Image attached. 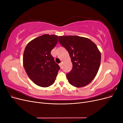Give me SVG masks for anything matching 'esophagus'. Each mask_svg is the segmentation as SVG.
<instances>
[{
    "instance_id": "obj_1",
    "label": "esophagus",
    "mask_w": 123,
    "mask_h": 123,
    "mask_svg": "<svg viewBox=\"0 0 123 123\" xmlns=\"http://www.w3.org/2000/svg\"><path fill=\"white\" fill-rule=\"evenodd\" d=\"M62 62H61V63H60V64H59V66H60V67H61V68H62Z\"/></svg>"
}]
</instances>
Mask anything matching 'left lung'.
Here are the masks:
<instances>
[{"label":"left lung","mask_w":123,"mask_h":123,"mask_svg":"<svg viewBox=\"0 0 123 123\" xmlns=\"http://www.w3.org/2000/svg\"><path fill=\"white\" fill-rule=\"evenodd\" d=\"M58 42L68 52L72 63V70L66 74L68 82L78 88L91 83L98 72L101 60L96 44L90 39L78 36H59Z\"/></svg>","instance_id":"1"}]
</instances>
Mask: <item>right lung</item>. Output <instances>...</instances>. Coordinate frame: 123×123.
Masks as SVG:
<instances>
[{"mask_svg": "<svg viewBox=\"0 0 123 123\" xmlns=\"http://www.w3.org/2000/svg\"><path fill=\"white\" fill-rule=\"evenodd\" d=\"M58 39V36L44 34L31 41L25 48L24 68L30 79L40 87L52 85L60 69L51 54Z\"/></svg>", "mask_w": 123, "mask_h": 123, "instance_id": "obj_1", "label": "right lung"}]
</instances>
